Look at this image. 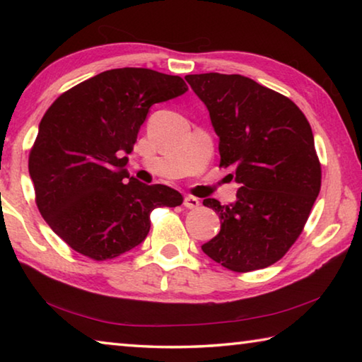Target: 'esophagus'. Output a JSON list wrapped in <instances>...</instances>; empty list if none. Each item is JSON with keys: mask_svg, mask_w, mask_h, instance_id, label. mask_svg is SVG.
<instances>
[{"mask_svg": "<svg viewBox=\"0 0 362 362\" xmlns=\"http://www.w3.org/2000/svg\"><path fill=\"white\" fill-rule=\"evenodd\" d=\"M183 206H185L187 209H196V207L199 206V199L194 198V196H185V199H183Z\"/></svg>", "mask_w": 362, "mask_h": 362, "instance_id": "1", "label": "esophagus"}]
</instances>
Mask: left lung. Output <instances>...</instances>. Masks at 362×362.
Segmentation results:
<instances>
[{
    "label": "left lung",
    "instance_id": "8db88e82",
    "mask_svg": "<svg viewBox=\"0 0 362 362\" xmlns=\"http://www.w3.org/2000/svg\"><path fill=\"white\" fill-rule=\"evenodd\" d=\"M209 110L220 168L233 170L236 201L203 204L218 214L220 231L201 246L238 273L283 259L303 231L321 189V164L308 119L286 95L241 75H187Z\"/></svg>",
    "mask_w": 362,
    "mask_h": 362
}]
</instances>
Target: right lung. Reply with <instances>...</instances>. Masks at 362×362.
Segmentation results:
<instances>
[{
	"mask_svg": "<svg viewBox=\"0 0 362 362\" xmlns=\"http://www.w3.org/2000/svg\"><path fill=\"white\" fill-rule=\"evenodd\" d=\"M188 90L180 76L148 69L99 73L57 97L40 122L28 170L36 206L52 231L89 259H115L142 243L156 207L182 194L126 170L153 103Z\"/></svg>",
	"mask_w": 362,
	"mask_h": 362,
	"instance_id": "1",
	"label": "right lung"
}]
</instances>
